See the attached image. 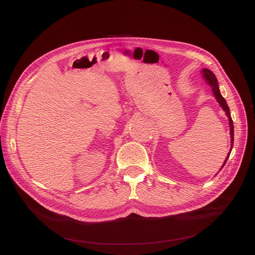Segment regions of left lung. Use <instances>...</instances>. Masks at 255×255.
Listing matches in <instances>:
<instances>
[{
    "label": "left lung",
    "instance_id": "1",
    "mask_svg": "<svg viewBox=\"0 0 255 255\" xmlns=\"http://www.w3.org/2000/svg\"><path fill=\"white\" fill-rule=\"evenodd\" d=\"M203 73H204V77L206 78V80L209 83V85L212 87L214 95H215L217 101H218L219 104L222 106V109L224 110V112H225L227 118H229V120H230L231 138H232V139H231V143H232L231 145H232V149H233V144H234V124H233V120H232V117H231V114H230V109H229V106H227V104H226L225 99L221 96V94H220V92H219L217 78H216L215 74H214L212 71H210L209 69H204V70H203ZM231 152H232V150H231ZM230 154H231V153H229V155H227V157H226V159H225V161H224L222 167L225 165V163H226V161H227V158L230 157Z\"/></svg>",
    "mask_w": 255,
    "mask_h": 255
}]
</instances>
